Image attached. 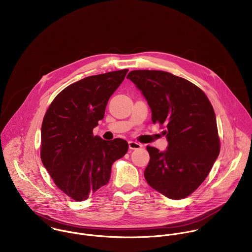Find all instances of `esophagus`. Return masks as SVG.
Wrapping results in <instances>:
<instances>
[{
	"mask_svg": "<svg viewBox=\"0 0 252 252\" xmlns=\"http://www.w3.org/2000/svg\"><path fill=\"white\" fill-rule=\"evenodd\" d=\"M128 144H129V148L132 149V150H133V149H139V148H141V147L143 146L142 144H139V143H136V142H132V141L129 142Z\"/></svg>",
	"mask_w": 252,
	"mask_h": 252,
	"instance_id": "34e87169",
	"label": "esophagus"
}]
</instances>
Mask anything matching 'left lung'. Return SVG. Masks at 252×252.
Returning <instances> with one entry per match:
<instances>
[{"mask_svg": "<svg viewBox=\"0 0 252 252\" xmlns=\"http://www.w3.org/2000/svg\"><path fill=\"white\" fill-rule=\"evenodd\" d=\"M127 78L147 101L152 122L166 126L167 149L146 147L145 180L170 199H183L206 180L219 155L213 106L199 87L170 72L137 70Z\"/></svg>", "mask_w": 252, "mask_h": 252, "instance_id": "1", "label": "left lung"}]
</instances>
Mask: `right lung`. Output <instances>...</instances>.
Returning a JSON list of instances; mask_svg holds the SVG:
<instances>
[{
    "label": "right lung",
    "instance_id": "add662e5",
    "mask_svg": "<svg viewBox=\"0 0 252 252\" xmlns=\"http://www.w3.org/2000/svg\"><path fill=\"white\" fill-rule=\"evenodd\" d=\"M128 70L87 76L61 91L41 124L40 158L50 177L74 201H84L110 179L111 165L128 151L122 139L93 135L108 99Z\"/></svg>",
    "mask_w": 252,
    "mask_h": 252
}]
</instances>
